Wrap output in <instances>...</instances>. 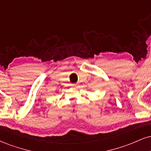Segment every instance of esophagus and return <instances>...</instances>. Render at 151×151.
<instances>
[{"label": "esophagus", "mask_w": 151, "mask_h": 151, "mask_svg": "<svg viewBox=\"0 0 151 151\" xmlns=\"http://www.w3.org/2000/svg\"><path fill=\"white\" fill-rule=\"evenodd\" d=\"M73 86H77V85H76V84H74Z\"/></svg>", "instance_id": "34e87169"}]
</instances>
